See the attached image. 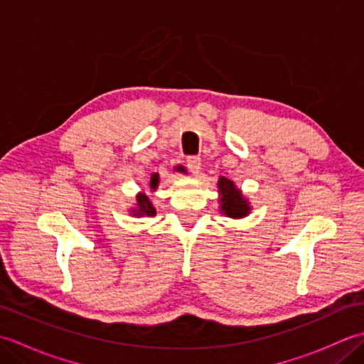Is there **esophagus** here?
<instances>
[{
  "label": "esophagus",
  "instance_id": "1",
  "mask_svg": "<svg viewBox=\"0 0 364 364\" xmlns=\"http://www.w3.org/2000/svg\"><path fill=\"white\" fill-rule=\"evenodd\" d=\"M186 166L191 170V173L197 176L200 173V168H202V159L197 158V156H191L186 161Z\"/></svg>",
  "mask_w": 364,
  "mask_h": 364
}]
</instances>
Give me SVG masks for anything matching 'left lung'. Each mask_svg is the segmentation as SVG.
Masks as SVG:
<instances>
[{
	"label": "left lung",
	"instance_id": "obj_1",
	"mask_svg": "<svg viewBox=\"0 0 364 364\" xmlns=\"http://www.w3.org/2000/svg\"><path fill=\"white\" fill-rule=\"evenodd\" d=\"M219 192V205L220 213H223L230 219H242L250 214L252 206L242 191L239 189L235 181L228 180L225 176H220L218 181Z\"/></svg>",
	"mask_w": 364,
	"mask_h": 364
}]
</instances>
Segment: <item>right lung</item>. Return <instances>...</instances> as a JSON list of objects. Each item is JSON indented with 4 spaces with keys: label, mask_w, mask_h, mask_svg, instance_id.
<instances>
[{
    "label": "right lung",
    "mask_w": 364,
    "mask_h": 364,
    "mask_svg": "<svg viewBox=\"0 0 364 364\" xmlns=\"http://www.w3.org/2000/svg\"><path fill=\"white\" fill-rule=\"evenodd\" d=\"M173 170L175 172L184 173L183 166H176ZM159 183H161L159 173H151L150 183H149V194H146V192H139V194L136 196L134 206L129 210V214L133 215V218H153V215L156 214V210H154V206L150 200V197H151L150 194L156 192Z\"/></svg>",
    "instance_id": "1"
}]
</instances>
